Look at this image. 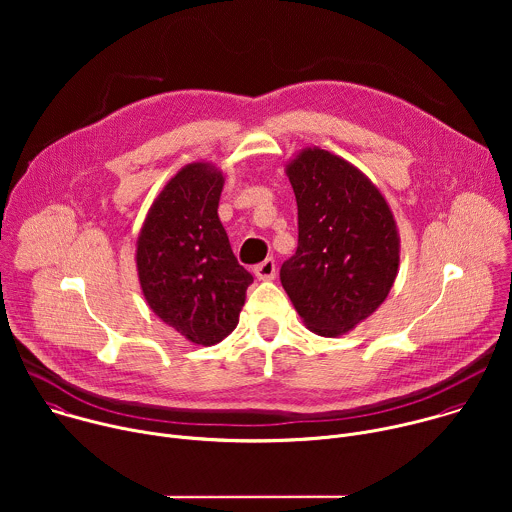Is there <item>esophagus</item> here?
<instances>
[{"mask_svg":"<svg viewBox=\"0 0 512 512\" xmlns=\"http://www.w3.org/2000/svg\"><path fill=\"white\" fill-rule=\"evenodd\" d=\"M255 275H257V279H261V281L273 279V277H275V261L269 257V259H265L263 263H259V265L255 267Z\"/></svg>","mask_w":512,"mask_h":512,"instance_id":"1","label":"esophagus"}]
</instances>
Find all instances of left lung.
Segmentation results:
<instances>
[{
    "label": "left lung",
    "instance_id": "1",
    "mask_svg": "<svg viewBox=\"0 0 512 512\" xmlns=\"http://www.w3.org/2000/svg\"><path fill=\"white\" fill-rule=\"evenodd\" d=\"M285 174L298 202V249L281 265V285L310 332L336 338L389 296L401 249L395 216L369 176L316 145Z\"/></svg>",
    "mask_w": 512,
    "mask_h": 512
}]
</instances>
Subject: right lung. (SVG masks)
Returning a JSON list of instances; mask_svg holds the SVG:
<instances>
[{
    "label": "right lung",
    "instance_id": "1",
    "mask_svg": "<svg viewBox=\"0 0 512 512\" xmlns=\"http://www.w3.org/2000/svg\"><path fill=\"white\" fill-rule=\"evenodd\" d=\"M223 186V170L210 162L180 168L137 235L135 265L145 302L198 346L221 342L237 328L253 283L218 218Z\"/></svg>",
    "mask_w": 512,
    "mask_h": 512
}]
</instances>
